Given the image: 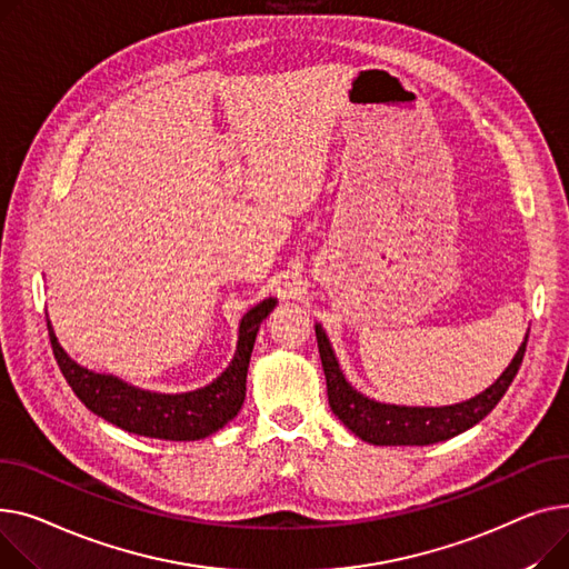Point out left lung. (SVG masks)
<instances>
[{"mask_svg": "<svg viewBox=\"0 0 569 569\" xmlns=\"http://www.w3.org/2000/svg\"><path fill=\"white\" fill-rule=\"evenodd\" d=\"M317 345L321 356V367L326 375V388H328V405L358 439L375 443V446H429L439 443L446 439L457 437V433L471 429L476 422H480L503 397L515 381L523 353L526 342L519 347L517 356L508 365V370L498 377L493 386H489L485 392L476 395L469 402L452 405V407H395V405H381L375 399H367L358 390H353L345 375L340 372V365L336 360V353L330 349V342L321 326H315Z\"/></svg>", "mask_w": 569, "mask_h": 569, "instance_id": "left-lung-1", "label": "left lung"}]
</instances>
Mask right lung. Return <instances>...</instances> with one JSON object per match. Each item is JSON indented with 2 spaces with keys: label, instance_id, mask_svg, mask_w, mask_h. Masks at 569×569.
Listing matches in <instances>:
<instances>
[{
  "label": "right lung",
  "instance_id": "1",
  "mask_svg": "<svg viewBox=\"0 0 569 569\" xmlns=\"http://www.w3.org/2000/svg\"><path fill=\"white\" fill-rule=\"evenodd\" d=\"M273 306L276 298L257 303L241 319L239 347L227 370L211 386L183 395H158L132 388L114 377L89 372L63 353L50 321L48 332L63 379L69 381L80 402L98 418L149 439L197 441L218 431L239 413L246 399V377L257 330Z\"/></svg>",
  "mask_w": 569,
  "mask_h": 569
}]
</instances>
